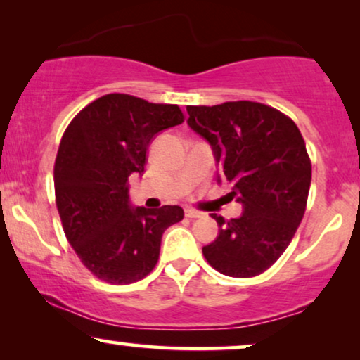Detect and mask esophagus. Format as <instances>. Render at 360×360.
<instances>
[{
  "instance_id": "1",
  "label": "esophagus",
  "mask_w": 360,
  "mask_h": 360,
  "mask_svg": "<svg viewBox=\"0 0 360 360\" xmlns=\"http://www.w3.org/2000/svg\"><path fill=\"white\" fill-rule=\"evenodd\" d=\"M185 216L186 218H201L203 213H200V211H196L193 208H185Z\"/></svg>"
}]
</instances>
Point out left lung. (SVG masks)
<instances>
[{"label":"left lung","mask_w":360,"mask_h":360,"mask_svg":"<svg viewBox=\"0 0 360 360\" xmlns=\"http://www.w3.org/2000/svg\"><path fill=\"white\" fill-rule=\"evenodd\" d=\"M188 126L211 146L218 180L233 185L239 218L213 213L218 236L203 255L219 274H262L288 248L307 208L311 162L297 124L262 103L186 106Z\"/></svg>","instance_id":"left-lung-1"}]
</instances>
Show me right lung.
Here are the masks:
<instances>
[{"label":"right lung","instance_id":"obj_1","mask_svg":"<svg viewBox=\"0 0 360 360\" xmlns=\"http://www.w3.org/2000/svg\"><path fill=\"white\" fill-rule=\"evenodd\" d=\"M184 122L176 105H155L111 93L73 117L58 147L53 185L68 243L100 280L126 285L155 267L180 206L149 210L129 198V176L142 174L159 132Z\"/></svg>","mask_w":360,"mask_h":360}]
</instances>
